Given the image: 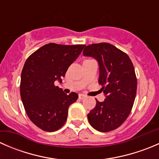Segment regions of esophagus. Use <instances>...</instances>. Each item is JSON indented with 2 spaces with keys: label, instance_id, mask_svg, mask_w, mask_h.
I'll list each match as a JSON object with an SVG mask.
<instances>
[{
  "label": "esophagus",
  "instance_id": "obj_1",
  "mask_svg": "<svg viewBox=\"0 0 159 159\" xmlns=\"http://www.w3.org/2000/svg\"><path fill=\"white\" fill-rule=\"evenodd\" d=\"M78 97H79L80 99H84V98L86 97V95H85V94H79Z\"/></svg>",
  "mask_w": 159,
  "mask_h": 159
}]
</instances>
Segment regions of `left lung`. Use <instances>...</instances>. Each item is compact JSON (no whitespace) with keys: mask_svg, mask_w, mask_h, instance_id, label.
I'll list each match as a JSON object with an SVG mask.
<instances>
[{"mask_svg":"<svg viewBox=\"0 0 159 159\" xmlns=\"http://www.w3.org/2000/svg\"><path fill=\"white\" fill-rule=\"evenodd\" d=\"M83 54L98 62V83L106 97L102 102L96 99L95 108L88 115L90 125L102 132L118 129L129 117L135 99L137 78L132 62L109 43L86 46Z\"/></svg>","mask_w":159,"mask_h":159,"instance_id":"8db88e82","label":"left lung"}]
</instances>
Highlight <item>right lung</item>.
<instances>
[{"mask_svg": "<svg viewBox=\"0 0 159 159\" xmlns=\"http://www.w3.org/2000/svg\"><path fill=\"white\" fill-rule=\"evenodd\" d=\"M84 47L49 43L25 61L20 77V98L28 118L41 129L54 131L65 125L68 108L78 94L71 92L68 95L54 82H61V78Z\"/></svg>", "mask_w": 159, "mask_h": 159, "instance_id": "right-lung-1", "label": "right lung"}]
</instances>
